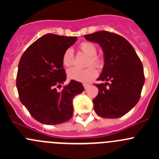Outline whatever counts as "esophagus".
Instances as JSON below:
<instances>
[{
  "label": "esophagus",
  "instance_id": "obj_1",
  "mask_svg": "<svg viewBox=\"0 0 159 159\" xmlns=\"http://www.w3.org/2000/svg\"><path fill=\"white\" fill-rule=\"evenodd\" d=\"M83 85H84V89H87L89 87V84H83Z\"/></svg>",
  "mask_w": 159,
  "mask_h": 159
}]
</instances>
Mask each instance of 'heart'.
Masks as SVG:
<instances>
[{
    "instance_id": "1",
    "label": "heart",
    "mask_w": 159,
    "mask_h": 159,
    "mask_svg": "<svg viewBox=\"0 0 159 159\" xmlns=\"http://www.w3.org/2000/svg\"><path fill=\"white\" fill-rule=\"evenodd\" d=\"M79 49L84 54L89 56L87 61V66L94 65L97 68H100L102 65V59L96 54L97 47L93 43L89 41H84L79 45ZM75 62L73 51L71 49L68 48L64 52L62 56V64L65 67L69 68L72 66ZM68 78L70 80H75L81 82H89L94 79L98 75V70L93 66H90L85 69H79V68H70L67 71Z\"/></svg>"
}]
</instances>
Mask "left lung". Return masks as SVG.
<instances>
[{
	"mask_svg": "<svg viewBox=\"0 0 159 159\" xmlns=\"http://www.w3.org/2000/svg\"><path fill=\"white\" fill-rule=\"evenodd\" d=\"M98 43L104 52V67L96 86L98 94L93 100L98 116L118 118L132 109L140 98L145 83L143 66L134 48L120 35L102 30L84 35Z\"/></svg>",
	"mask_w": 159,
	"mask_h": 159,
	"instance_id": "obj_1",
	"label": "left lung"
}]
</instances>
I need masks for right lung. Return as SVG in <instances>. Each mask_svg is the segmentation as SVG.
Segmentation results:
<instances>
[{"instance_id": "right-lung-1", "label": "right lung", "mask_w": 159, "mask_h": 159, "mask_svg": "<svg viewBox=\"0 0 159 159\" xmlns=\"http://www.w3.org/2000/svg\"><path fill=\"white\" fill-rule=\"evenodd\" d=\"M77 41V37L47 34L30 44L19 61L16 85L20 102L35 120L44 125L68 121L73 115L72 101L84 89L66 80L62 56Z\"/></svg>"}]
</instances>
